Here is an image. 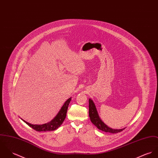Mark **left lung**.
I'll return each instance as SVG.
<instances>
[{
  "label": "left lung",
  "mask_w": 158,
  "mask_h": 158,
  "mask_svg": "<svg viewBox=\"0 0 158 158\" xmlns=\"http://www.w3.org/2000/svg\"><path fill=\"white\" fill-rule=\"evenodd\" d=\"M89 116L91 123H93L98 129L106 133H117L122 131L124 129V128L120 129V130L112 129L109 127H108L106 125H105V123H103L102 120L100 119L95 105L93 101L91 99H89Z\"/></svg>",
  "instance_id": "1"
}]
</instances>
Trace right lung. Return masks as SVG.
Masks as SVG:
<instances>
[{
  "label": "right lung",
  "mask_w": 158,
  "mask_h": 158,
  "mask_svg": "<svg viewBox=\"0 0 158 158\" xmlns=\"http://www.w3.org/2000/svg\"><path fill=\"white\" fill-rule=\"evenodd\" d=\"M71 99V98H70L64 103V104L62 106L61 109L60 110L57 114L56 116V117L49 123L42 125H33L27 123L23 119L22 121H23V122H25L28 125H29L30 127H31L37 131H48L55 130L61 125V124L65 120Z\"/></svg>",
  "instance_id": "add662e5"
}]
</instances>
